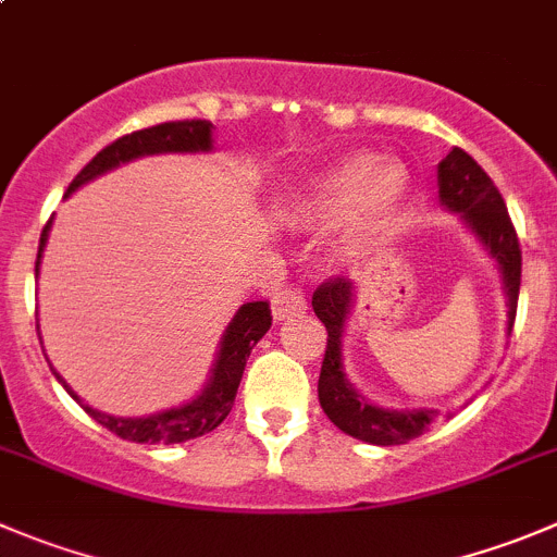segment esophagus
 <instances>
[{"label":"esophagus","instance_id":"1","mask_svg":"<svg viewBox=\"0 0 557 557\" xmlns=\"http://www.w3.org/2000/svg\"><path fill=\"white\" fill-rule=\"evenodd\" d=\"M306 311V295L304 289L298 287H287L273 298V320L275 322H284V320H293V317L304 314Z\"/></svg>","mask_w":557,"mask_h":557}]
</instances>
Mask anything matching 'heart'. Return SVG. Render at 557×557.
I'll use <instances>...</instances> for the list:
<instances>
[{
    "instance_id": "b5f03b06",
    "label": "heart",
    "mask_w": 557,
    "mask_h": 557,
    "mask_svg": "<svg viewBox=\"0 0 557 557\" xmlns=\"http://www.w3.org/2000/svg\"><path fill=\"white\" fill-rule=\"evenodd\" d=\"M410 194V172L377 152H352L327 169L306 202L300 219L314 230H336L355 219L363 237H377L399 215Z\"/></svg>"
}]
</instances>
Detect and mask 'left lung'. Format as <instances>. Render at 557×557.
I'll return each mask as SVG.
<instances>
[{
    "mask_svg": "<svg viewBox=\"0 0 557 557\" xmlns=\"http://www.w3.org/2000/svg\"><path fill=\"white\" fill-rule=\"evenodd\" d=\"M437 194L441 205L448 213L462 215L465 226L473 232L475 240L484 246V251L495 259L500 270L503 293H506L508 322L506 333L511 336L513 317H517V298H520L522 282V251L511 219H508L506 202L500 190L495 188L484 169L473 161L465 150L454 147L441 163H437ZM355 304V287L349 278H333L325 282L311 298L314 314L320 317L327 331L325 358H322V372L317 394L325 416L355 441L372 443V446H401L418 434L426 432L441 410L432 407H412V410H394V407H380L363 399L352 383L344 374V331H347L349 311ZM451 416V412H448Z\"/></svg>",
    "mask_w": 557,
    "mask_h": 557,
    "instance_id": "left-lung-1",
    "label": "left lung"
}]
</instances>
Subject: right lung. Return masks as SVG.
Returning <instances> with one entry per match:
<instances>
[{
	"mask_svg": "<svg viewBox=\"0 0 557 557\" xmlns=\"http://www.w3.org/2000/svg\"><path fill=\"white\" fill-rule=\"evenodd\" d=\"M213 150V123L208 120H183V123H163L152 125V128L136 131V134L123 136V139L111 141L109 147L98 152L82 172L76 174L71 185H67V194L82 188L89 180L100 177V174L111 172L120 163H131L136 158L145 156H166V152H210ZM51 221L44 226V235H40V248H37V262H35V275L40 273V259H44V248L49 243V230ZM270 306L264 300H253V304H243L235 311L232 322L226 325L224 336H221L219 352H215V363L210 369V377L205 383V388L194 396L190 401L180 407H169V410L152 412V416H139V418H123V416H109V412H100L95 407L84 405L82 396L54 372V377L60 380L62 388L100 423L109 432H114L116 437L134 443H185L194 441V437H202V434L213 432L226 416H230L232 405H235L237 385L243 380V369H246L248 355L257 347L259 338L270 331ZM37 336H40V325H37Z\"/></svg>",
	"mask_w": 557,
	"mask_h": 557,
	"instance_id": "right-lung-1",
	"label": "right lung"
}]
</instances>
